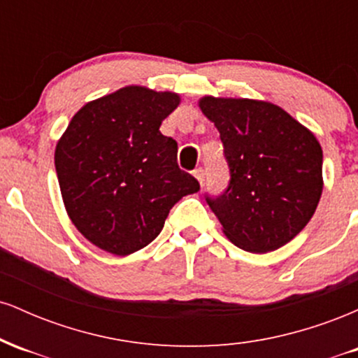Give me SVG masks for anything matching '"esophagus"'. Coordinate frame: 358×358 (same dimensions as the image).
I'll return each instance as SVG.
<instances>
[{"mask_svg": "<svg viewBox=\"0 0 358 358\" xmlns=\"http://www.w3.org/2000/svg\"><path fill=\"white\" fill-rule=\"evenodd\" d=\"M193 175H195V178L199 180L200 185H203V182H205V170H203V168H196V170L193 171Z\"/></svg>", "mask_w": 358, "mask_h": 358, "instance_id": "obj_1", "label": "esophagus"}]
</instances>
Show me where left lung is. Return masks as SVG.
I'll list each match as a JSON object with an SVG mask.
<instances>
[{"label": "left lung", "mask_w": 358, "mask_h": 358, "mask_svg": "<svg viewBox=\"0 0 358 358\" xmlns=\"http://www.w3.org/2000/svg\"><path fill=\"white\" fill-rule=\"evenodd\" d=\"M202 113L220 133L231 180L205 195L227 239L269 252L298 236L323 190V151L310 129L266 101L202 97Z\"/></svg>", "instance_id": "8db88e82"}]
</instances>
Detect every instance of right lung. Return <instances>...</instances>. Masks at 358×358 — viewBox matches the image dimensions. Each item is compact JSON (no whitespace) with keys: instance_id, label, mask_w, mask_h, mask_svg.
Wrapping results in <instances>:
<instances>
[{"instance_id":"right-lung-1","label":"right lung","mask_w":358,"mask_h":358,"mask_svg":"<svg viewBox=\"0 0 358 358\" xmlns=\"http://www.w3.org/2000/svg\"><path fill=\"white\" fill-rule=\"evenodd\" d=\"M180 104L175 92L127 85L82 108L55 148L65 210L94 245L127 256L162 232L171 207L200 185L159 133Z\"/></svg>"}]
</instances>
